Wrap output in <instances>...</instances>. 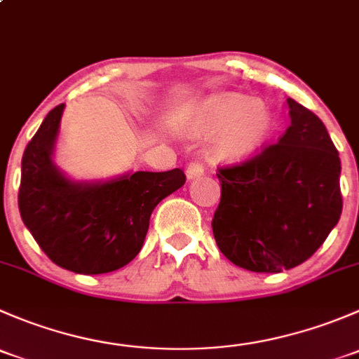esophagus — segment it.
<instances>
[{"label":"esophagus","instance_id":"34e87169","mask_svg":"<svg viewBox=\"0 0 359 359\" xmlns=\"http://www.w3.org/2000/svg\"><path fill=\"white\" fill-rule=\"evenodd\" d=\"M203 173H205V168H203V165H200V163H191V165L186 168V175L189 180L198 179V177H201Z\"/></svg>","mask_w":359,"mask_h":359}]
</instances>
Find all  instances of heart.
<instances>
[{
  "label": "heart",
  "mask_w": 359,
  "mask_h": 359,
  "mask_svg": "<svg viewBox=\"0 0 359 359\" xmlns=\"http://www.w3.org/2000/svg\"><path fill=\"white\" fill-rule=\"evenodd\" d=\"M175 126L193 139L213 137L210 153L217 161L245 163L266 147L276 123L260 100L245 93L219 92L184 111Z\"/></svg>",
  "instance_id": "b5f03b06"
}]
</instances>
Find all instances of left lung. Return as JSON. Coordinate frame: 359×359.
I'll return each mask as SVG.
<instances>
[{
    "mask_svg": "<svg viewBox=\"0 0 359 359\" xmlns=\"http://www.w3.org/2000/svg\"><path fill=\"white\" fill-rule=\"evenodd\" d=\"M290 126L280 142L243 165L222 168L213 236L233 264L281 273L309 259L342 213L340 158L320 118L287 99Z\"/></svg>",
    "mask_w": 359,
    "mask_h": 359,
    "instance_id": "left-lung-1",
    "label": "left lung"
}]
</instances>
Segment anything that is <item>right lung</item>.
<instances>
[{
	"instance_id": "obj_1",
	"label": "right lung",
	"mask_w": 359,
	"mask_h": 359,
	"mask_svg": "<svg viewBox=\"0 0 359 359\" xmlns=\"http://www.w3.org/2000/svg\"><path fill=\"white\" fill-rule=\"evenodd\" d=\"M66 104L53 107L22 156L19 210L52 262L78 274H104L132 262L153 210L184 186L180 168L76 180L55 163Z\"/></svg>"
}]
</instances>
